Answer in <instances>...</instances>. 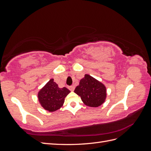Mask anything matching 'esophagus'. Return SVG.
Masks as SVG:
<instances>
[{
  "instance_id": "esophagus-1",
  "label": "esophagus",
  "mask_w": 151,
  "mask_h": 151,
  "mask_svg": "<svg viewBox=\"0 0 151 151\" xmlns=\"http://www.w3.org/2000/svg\"><path fill=\"white\" fill-rule=\"evenodd\" d=\"M68 89H70V91H74L75 88H74V86H70L69 88H68Z\"/></svg>"
}]
</instances>
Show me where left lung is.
I'll list each match as a JSON object with an SVG mask.
<instances>
[{
	"label": "left lung",
	"instance_id": "obj_1",
	"mask_svg": "<svg viewBox=\"0 0 151 151\" xmlns=\"http://www.w3.org/2000/svg\"><path fill=\"white\" fill-rule=\"evenodd\" d=\"M74 93L79 96L86 106L98 107L103 104L106 98V88L101 82L89 74L81 79Z\"/></svg>",
	"mask_w": 151,
	"mask_h": 151
}]
</instances>
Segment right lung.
Wrapping results in <instances>:
<instances>
[{
    "label": "right lung",
    "instance_id": "obj_1",
    "mask_svg": "<svg viewBox=\"0 0 151 151\" xmlns=\"http://www.w3.org/2000/svg\"><path fill=\"white\" fill-rule=\"evenodd\" d=\"M70 93L65 87L59 88L53 79H51L38 91V101L45 110L53 112L63 106L65 98Z\"/></svg>",
    "mask_w": 151,
    "mask_h": 151
}]
</instances>
